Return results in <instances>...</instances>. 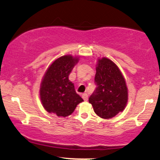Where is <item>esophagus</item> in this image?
<instances>
[{
	"label": "esophagus",
	"instance_id": "esophagus-1",
	"mask_svg": "<svg viewBox=\"0 0 160 160\" xmlns=\"http://www.w3.org/2000/svg\"><path fill=\"white\" fill-rule=\"evenodd\" d=\"M82 99L84 100V101H86L88 100V95L86 93H84V94H82Z\"/></svg>",
	"mask_w": 160,
	"mask_h": 160
}]
</instances>
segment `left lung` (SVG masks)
Instances as JSON below:
<instances>
[{
	"label": "left lung",
	"instance_id": "left-lung-1",
	"mask_svg": "<svg viewBox=\"0 0 160 160\" xmlns=\"http://www.w3.org/2000/svg\"><path fill=\"white\" fill-rule=\"evenodd\" d=\"M95 82L97 88L88 102L96 114L108 119L124 110L128 101V89L122 72L111 59H98Z\"/></svg>",
	"mask_w": 160,
	"mask_h": 160
}]
</instances>
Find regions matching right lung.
Segmentation results:
<instances>
[{
    "label": "right lung",
    "instance_id": "1",
    "mask_svg": "<svg viewBox=\"0 0 160 160\" xmlns=\"http://www.w3.org/2000/svg\"><path fill=\"white\" fill-rule=\"evenodd\" d=\"M79 57L65 55L55 59L45 73L40 85L42 104L49 113L59 117L72 115L78 104L83 101L75 91L68 76L78 62Z\"/></svg>",
    "mask_w": 160,
    "mask_h": 160
}]
</instances>
